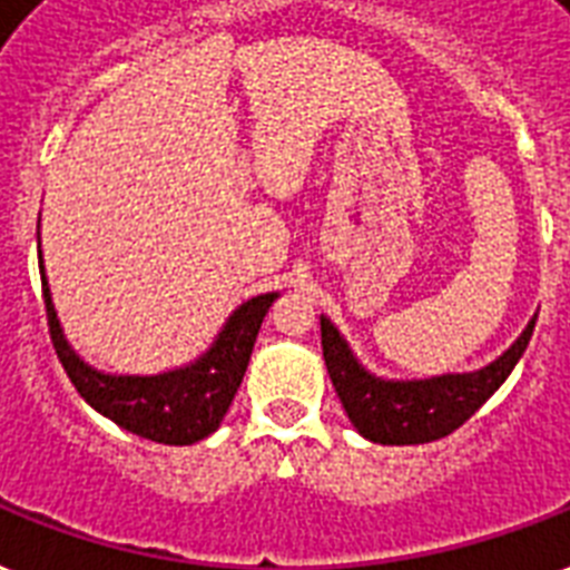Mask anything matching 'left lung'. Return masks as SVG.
<instances>
[{
  "label": "left lung",
  "instance_id": "8db88e82",
  "mask_svg": "<svg viewBox=\"0 0 570 570\" xmlns=\"http://www.w3.org/2000/svg\"><path fill=\"white\" fill-rule=\"evenodd\" d=\"M535 321H529L518 342L473 374H443L431 381H381L356 363L345 338L326 317H321V347L338 399L365 440L383 445H416L449 436L461 428L493 392L527 351Z\"/></svg>",
  "mask_w": 570,
  "mask_h": 570
}]
</instances>
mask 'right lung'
<instances>
[{
	"label": "right lung",
	"instance_id": "obj_1",
	"mask_svg": "<svg viewBox=\"0 0 570 570\" xmlns=\"http://www.w3.org/2000/svg\"><path fill=\"white\" fill-rule=\"evenodd\" d=\"M41 285L52 347L79 395L97 413L109 416L130 434L166 445L198 443L219 428L225 410L235 399V392L240 390L246 365L253 356L255 335L262 330L267 308L276 299V294L246 299L244 306L228 317L214 347L187 368L154 374V377H118V374L95 372L70 351L61 335L59 317H56L43 276Z\"/></svg>",
	"mask_w": 570,
	"mask_h": 570
}]
</instances>
